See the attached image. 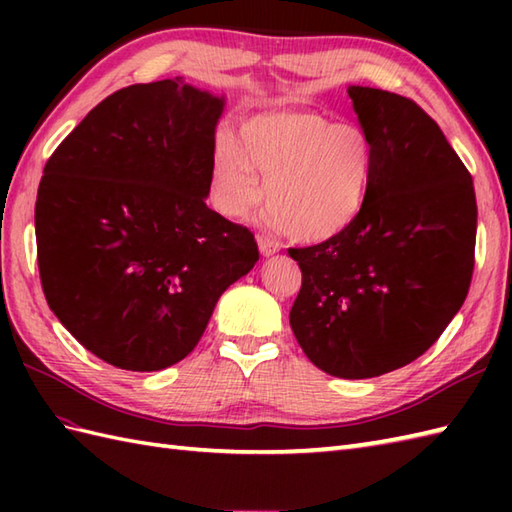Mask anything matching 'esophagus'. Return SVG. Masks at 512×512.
<instances>
[{
  "instance_id": "obj_1",
  "label": "esophagus",
  "mask_w": 512,
  "mask_h": 512,
  "mask_svg": "<svg viewBox=\"0 0 512 512\" xmlns=\"http://www.w3.org/2000/svg\"><path fill=\"white\" fill-rule=\"evenodd\" d=\"M257 244H259V253H262L264 257H270V255H275L277 250H279V244L277 242H273V239H268V237H257Z\"/></svg>"
}]
</instances>
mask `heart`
Masks as SVG:
<instances>
[{
	"label": "heart",
	"mask_w": 512,
	"mask_h": 512,
	"mask_svg": "<svg viewBox=\"0 0 512 512\" xmlns=\"http://www.w3.org/2000/svg\"><path fill=\"white\" fill-rule=\"evenodd\" d=\"M376 169V149L361 127L334 123L312 110L248 116L237 143L220 140L211 167L213 202L244 217L262 200L275 226L297 242H328L363 213Z\"/></svg>",
	"instance_id": "b5f03b06"
}]
</instances>
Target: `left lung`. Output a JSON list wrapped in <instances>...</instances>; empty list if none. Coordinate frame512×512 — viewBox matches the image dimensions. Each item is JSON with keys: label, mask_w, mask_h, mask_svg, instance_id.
<instances>
[{"label": "left lung", "mask_w": 512, "mask_h": 512, "mask_svg": "<svg viewBox=\"0 0 512 512\" xmlns=\"http://www.w3.org/2000/svg\"><path fill=\"white\" fill-rule=\"evenodd\" d=\"M347 94L376 149L372 189L347 231L288 250L303 277L290 328L325 374L361 380L416 361L462 308L477 204L471 173L429 114L385 90Z\"/></svg>", "instance_id": "obj_1"}]
</instances>
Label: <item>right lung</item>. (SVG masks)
<instances>
[{
    "instance_id": "add662e5",
    "label": "right lung",
    "mask_w": 512,
    "mask_h": 512,
    "mask_svg": "<svg viewBox=\"0 0 512 512\" xmlns=\"http://www.w3.org/2000/svg\"><path fill=\"white\" fill-rule=\"evenodd\" d=\"M226 99L182 76L107 96L50 156L35 204L43 295L101 361L158 372L193 352L259 259L206 206Z\"/></svg>"
}]
</instances>
